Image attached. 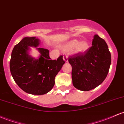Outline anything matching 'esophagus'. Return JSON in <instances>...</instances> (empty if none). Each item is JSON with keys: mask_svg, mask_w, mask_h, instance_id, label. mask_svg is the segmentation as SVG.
<instances>
[{"mask_svg": "<svg viewBox=\"0 0 124 124\" xmlns=\"http://www.w3.org/2000/svg\"><path fill=\"white\" fill-rule=\"evenodd\" d=\"M63 60H64V61H65L66 62H67L68 61V56L65 55H65H63Z\"/></svg>", "mask_w": 124, "mask_h": 124, "instance_id": "34e87169", "label": "esophagus"}]
</instances>
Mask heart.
<instances>
[{
    "instance_id": "heart-1",
    "label": "heart",
    "mask_w": 124,
    "mask_h": 124,
    "mask_svg": "<svg viewBox=\"0 0 124 124\" xmlns=\"http://www.w3.org/2000/svg\"><path fill=\"white\" fill-rule=\"evenodd\" d=\"M88 44L86 41L79 42L78 40H72L65 45L63 49L66 51H70L73 49L75 54H82L88 49Z\"/></svg>"
}]
</instances>
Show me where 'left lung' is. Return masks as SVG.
Instances as JSON below:
<instances>
[{
  "instance_id": "left-lung-1",
  "label": "left lung",
  "mask_w": 124,
  "mask_h": 124,
  "mask_svg": "<svg viewBox=\"0 0 124 124\" xmlns=\"http://www.w3.org/2000/svg\"><path fill=\"white\" fill-rule=\"evenodd\" d=\"M68 61L72 68L73 86L80 91H88L99 86L106 78L111 56L105 41L95 35L92 46L84 54L69 56Z\"/></svg>"
}]
</instances>
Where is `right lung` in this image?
I'll return each mask as SVG.
<instances>
[{
    "label": "right lung",
    "instance_id": "1",
    "mask_svg": "<svg viewBox=\"0 0 124 124\" xmlns=\"http://www.w3.org/2000/svg\"><path fill=\"white\" fill-rule=\"evenodd\" d=\"M39 40L36 37L24 38L15 46L12 52L10 70L17 85L26 93L43 95L55 85V78L65 61L61 55L52 60L46 49L38 47L40 54L37 59L28 54L30 46L36 47Z\"/></svg>",
    "mask_w": 124,
    "mask_h": 124
}]
</instances>
